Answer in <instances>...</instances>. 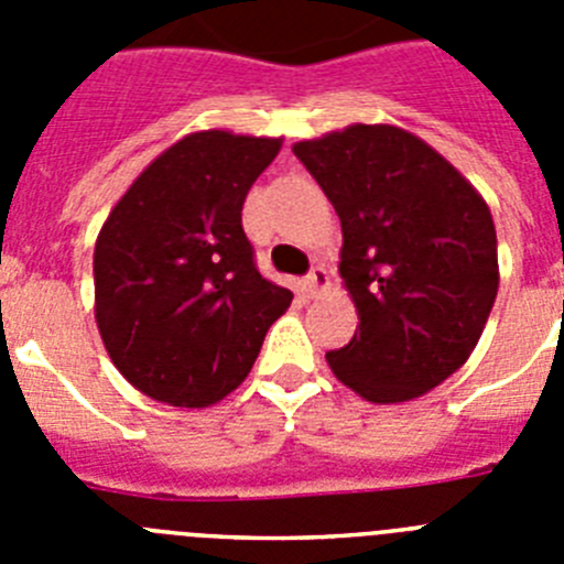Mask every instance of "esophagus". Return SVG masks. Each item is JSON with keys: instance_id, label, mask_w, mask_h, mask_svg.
Here are the masks:
<instances>
[{"instance_id": "1", "label": "esophagus", "mask_w": 564, "mask_h": 564, "mask_svg": "<svg viewBox=\"0 0 564 564\" xmlns=\"http://www.w3.org/2000/svg\"><path fill=\"white\" fill-rule=\"evenodd\" d=\"M327 288H330V273H327V268L316 265L311 273H307L305 291L311 293V296H318V293H325Z\"/></svg>"}]
</instances>
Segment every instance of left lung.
<instances>
[{
	"mask_svg": "<svg viewBox=\"0 0 564 564\" xmlns=\"http://www.w3.org/2000/svg\"><path fill=\"white\" fill-rule=\"evenodd\" d=\"M293 154L341 220L338 273L358 330L327 352L372 403L426 395L468 361L497 299V231L471 183L417 134L352 123Z\"/></svg>",
	"mask_w": 564,
	"mask_h": 564,
	"instance_id": "8db88e82",
	"label": "left lung"
}]
</instances>
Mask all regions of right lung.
Segmentation results:
<instances>
[{
	"instance_id": "add662e5",
	"label": "right lung",
	"mask_w": 564,
	"mask_h": 564,
	"mask_svg": "<svg viewBox=\"0 0 564 564\" xmlns=\"http://www.w3.org/2000/svg\"><path fill=\"white\" fill-rule=\"evenodd\" d=\"M282 138L203 129L115 203L93 253L96 322L134 390L200 410L237 390L293 293L253 265L242 203Z\"/></svg>"
}]
</instances>
